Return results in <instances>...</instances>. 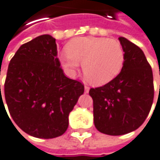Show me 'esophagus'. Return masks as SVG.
I'll use <instances>...</instances> for the list:
<instances>
[{"mask_svg":"<svg viewBox=\"0 0 160 160\" xmlns=\"http://www.w3.org/2000/svg\"><path fill=\"white\" fill-rule=\"evenodd\" d=\"M88 91H89V87L88 86H85V92L88 93Z\"/></svg>","mask_w":160,"mask_h":160,"instance_id":"esophagus-1","label":"esophagus"}]
</instances>
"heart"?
Masks as SVG:
<instances>
[{
    "instance_id": "b5f03b06",
    "label": "heart",
    "mask_w": 160,
    "mask_h": 160,
    "mask_svg": "<svg viewBox=\"0 0 160 160\" xmlns=\"http://www.w3.org/2000/svg\"><path fill=\"white\" fill-rule=\"evenodd\" d=\"M59 60L67 72L73 74L80 63L83 72L95 85H104L120 73L124 62V51L115 39L84 37L71 40L66 52Z\"/></svg>"
}]
</instances>
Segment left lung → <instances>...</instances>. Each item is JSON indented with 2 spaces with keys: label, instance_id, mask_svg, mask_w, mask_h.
I'll list each match as a JSON object with an SVG mask.
<instances>
[{
  "label": "left lung",
  "instance_id": "8db88e82",
  "mask_svg": "<svg viewBox=\"0 0 160 160\" xmlns=\"http://www.w3.org/2000/svg\"><path fill=\"white\" fill-rule=\"evenodd\" d=\"M119 41L124 51L122 71L106 85L89 90L96 128L114 136L139 128L154 98L152 70L144 52L128 39L121 37Z\"/></svg>",
  "mask_w": 160,
  "mask_h": 160
}]
</instances>
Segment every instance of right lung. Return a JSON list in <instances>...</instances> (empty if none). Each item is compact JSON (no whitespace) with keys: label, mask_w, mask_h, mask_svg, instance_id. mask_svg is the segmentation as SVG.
<instances>
[{"label":"right lung","mask_w":160,"mask_h":160,"mask_svg":"<svg viewBox=\"0 0 160 160\" xmlns=\"http://www.w3.org/2000/svg\"><path fill=\"white\" fill-rule=\"evenodd\" d=\"M60 65L55 39L50 35L21 45L9 63L6 104L13 121L29 135L43 139L62 135L69 114L84 93V85L67 78Z\"/></svg>","instance_id":"add662e5"}]
</instances>
